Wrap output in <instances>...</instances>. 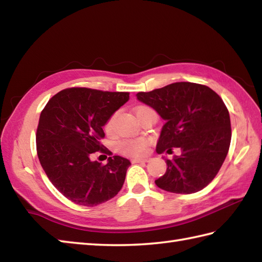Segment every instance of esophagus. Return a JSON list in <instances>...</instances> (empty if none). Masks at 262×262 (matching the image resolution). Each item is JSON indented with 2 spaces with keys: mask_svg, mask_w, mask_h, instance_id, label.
<instances>
[{
  "mask_svg": "<svg viewBox=\"0 0 262 262\" xmlns=\"http://www.w3.org/2000/svg\"><path fill=\"white\" fill-rule=\"evenodd\" d=\"M148 161H150V159H148V158H142V159H140V158H136V159H133V160H132V162H133V163L148 162Z\"/></svg>",
  "mask_w": 262,
  "mask_h": 262,
  "instance_id": "obj_1",
  "label": "esophagus"
}]
</instances>
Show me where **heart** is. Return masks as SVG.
I'll return each mask as SVG.
<instances>
[{"mask_svg": "<svg viewBox=\"0 0 262 262\" xmlns=\"http://www.w3.org/2000/svg\"><path fill=\"white\" fill-rule=\"evenodd\" d=\"M150 109L147 106H140L136 110V114L140 111ZM114 122H115V115L110 116L107 118L104 125V130L106 134H111L112 129H114ZM148 140L146 137H136V138H126L117 143V150L119 151L121 155L127 157H143L147 152L148 148Z\"/></svg>", "mask_w": 262, "mask_h": 262, "instance_id": "b5f03b06", "label": "heart"}]
</instances>
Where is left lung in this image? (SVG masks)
<instances>
[{
    "label": "left lung",
    "instance_id": "obj_1",
    "mask_svg": "<svg viewBox=\"0 0 262 262\" xmlns=\"http://www.w3.org/2000/svg\"><path fill=\"white\" fill-rule=\"evenodd\" d=\"M137 99L152 106L163 119L157 152L181 156L167 159V171L158 187L167 192L191 194L209 185L222 168L229 150L232 128L227 106L210 87L181 81L151 92H138Z\"/></svg>",
    "mask_w": 262,
    "mask_h": 262
}]
</instances>
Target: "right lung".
Masks as SVG:
<instances>
[{
    "mask_svg": "<svg viewBox=\"0 0 262 262\" xmlns=\"http://www.w3.org/2000/svg\"><path fill=\"white\" fill-rule=\"evenodd\" d=\"M129 100L128 92L70 87L51 97L40 112L36 150L54 187L79 206L95 207L116 196L124 185L127 159L92 161L96 152L112 155L100 143L107 118Z\"/></svg>",
    "mask_w": 262,
    "mask_h": 262,
    "instance_id": "obj_1",
    "label": "right lung"
}]
</instances>
